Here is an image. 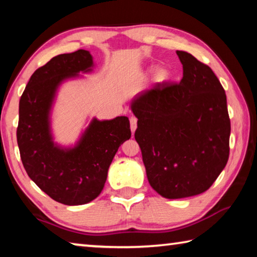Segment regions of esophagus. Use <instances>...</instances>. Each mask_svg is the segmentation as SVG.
Returning <instances> with one entry per match:
<instances>
[{
    "label": "esophagus",
    "instance_id": "34e87169",
    "mask_svg": "<svg viewBox=\"0 0 257 257\" xmlns=\"http://www.w3.org/2000/svg\"><path fill=\"white\" fill-rule=\"evenodd\" d=\"M136 129H137V119L135 118V116H132V118H130V130H132L133 134H135Z\"/></svg>",
    "mask_w": 257,
    "mask_h": 257
}]
</instances>
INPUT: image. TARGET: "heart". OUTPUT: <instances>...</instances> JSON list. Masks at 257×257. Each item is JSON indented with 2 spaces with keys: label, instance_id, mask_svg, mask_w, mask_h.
Here are the masks:
<instances>
[{
  "label": "heart",
  "instance_id": "1",
  "mask_svg": "<svg viewBox=\"0 0 257 257\" xmlns=\"http://www.w3.org/2000/svg\"><path fill=\"white\" fill-rule=\"evenodd\" d=\"M154 80L158 82H164L165 80H168L169 78V71L165 69L164 67H158L154 70L153 73Z\"/></svg>",
  "mask_w": 257,
  "mask_h": 257
}]
</instances>
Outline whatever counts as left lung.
<instances>
[{"mask_svg":"<svg viewBox=\"0 0 257 257\" xmlns=\"http://www.w3.org/2000/svg\"><path fill=\"white\" fill-rule=\"evenodd\" d=\"M179 84H155L130 104L138 119L135 139L147 179L169 199L202 194L229 159L227 96L210 67L188 52L177 51Z\"/></svg>","mask_w":257,"mask_h":257,"instance_id":"8db88e82","label":"left lung"}]
</instances>
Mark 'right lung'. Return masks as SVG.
Wrapping results in <instances>:
<instances>
[{"instance_id": "1", "label": "right lung", "mask_w": 257, "mask_h": 257, "mask_svg": "<svg viewBox=\"0 0 257 257\" xmlns=\"http://www.w3.org/2000/svg\"><path fill=\"white\" fill-rule=\"evenodd\" d=\"M86 50L60 54L30 77L19 102L17 141L26 172L51 198L82 205L102 193L107 171L121 144L132 137L127 116L93 118L73 145L54 142L52 111L63 82L93 71Z\"/></svg>"}]
</instances>
